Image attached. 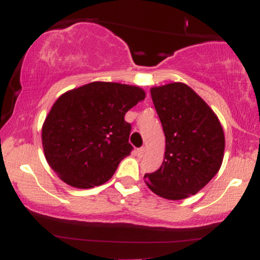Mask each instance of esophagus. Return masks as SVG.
I'll list each match as a JSON object with an SVG mask.
<instances>
[{
	"mask_svg": "<svg viewBox=\"0 0 260 260\" xmlns=\"http://www.w3.org/2000/svg\"><path fill=\"white\" fill-rule=\"evenodd\" d=\"M145 151H147V149H145L144 147H142V148H139L138 150H137V154H138L139 157H143V156H144Z\"/></svg>",
	"mask_w": 260,
	"mask_h": 260,
	"instance_id": "obj_1",
	"label": "esophagus"
}]
</instances>
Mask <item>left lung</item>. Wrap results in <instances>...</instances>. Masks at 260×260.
<instances>
[{"mask_svg": "<svg viewBox=\"0 0 260 260\" xmlns=\"http://www.w3.org/2000/svg\"><path fill=\"white\" fill-rule=\"evenodd\" d=\"M150 92L166 147L160 169L144 178L155 194L180 201L198 193L220 170L223 131L213 110L183 83L156 86Z\"/></svg>", "mask_w": 260, "mask_h": 260, "instance_id": "obj_1", "label": "left lung"}]
</instances>
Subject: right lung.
<instances>
[{"mask_svg": "<svg viewBox=\"0 0 260 260\" xmlns=\"http://www.w3.org/2000/svg\"><path fill=\"white\" fill-rule=\"evenodd\" d=\"M145 92L138 86L92 82L64 92L44 122L45 157L62 181L76 188L105 183L133 147L124 115Z\"/></svg>", "mask_w": 260, "mask_h": 260, "instance_id": "add662e5", "label": "right lung"}]
</instances>
